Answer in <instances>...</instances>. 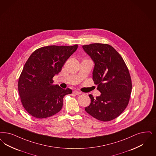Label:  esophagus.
<instances>
[{
	"label": "esophagus",
	"mask_w": 156,
	"mask_h": 156,
	"mask_svg": "<svg viewBox=\"0 0 156 156\" xmlns=\"http://www.w3.org/2000/svg\"><path fill=\"white\" fill-rule=\"evenodd\" d=\"M73 93L75 94L76 95H80V94H81V92L78 91V90H74V91H73Z\"/></svg>",
	"instance_id": "esophagus-1"
}]
</instances>
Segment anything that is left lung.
I'll return each mask as SVG.
<instances>
[{
  "label": "left lung",
  "instance_id": "obj_1",
  "mask_svg": "<svg viewBox=\"0 0 156 156\" xmlns=\"http://www.w3.org/2000/svg\"><path fill=\"white\" fill-rule=\"evenodd\" d=\"M94 63L93 80L101 94H89L90 104L85 108L91 116L103 122L116 118L129 104L132 89L129 71L120 54L106 44L83 45Z\"/></svg>",
  "mask_w": 156,
  "mask_h": 156
}]
</instances>
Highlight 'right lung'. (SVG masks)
Segmentation results:
<instances>
[{
	"mask_svg": "<svg viewBox=\"0 0 156 156\" xmlns=\"http://www.w3.org/2000/svg\"><path fill=\"white\" fill-rule=\"evenodd\" d=\"M73 46L50 45L33 52L18 80V91L23 107L33 117L47 118L59 112L63 99L72 90L52 85V78L78 48Z\"/></svg>",
	"mask_w": 156,
	"mask_h": 156,
	"instance_id": "1",
	"label": "right lung"
}]
</instances>
